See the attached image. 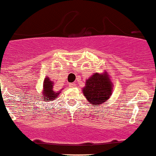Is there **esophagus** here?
Returning <instances> with one entry per match:
<instances>
[{
  "label": "esophagus",
  "mask_w": 156,
  "mask_h": 156,
  "mask_svg": "<svg viewBox=\"0 0 156 156\" xmlns=\"http://www.w3.org/2000/svg\"><path fill=\"white\" fill-rule=\"evenodd\" d=\"M69 86H70V88H73L76 86V85H75L74 83H70V84H69Z\"/></svg>",
  "instance_id": "obj_1"
}]
</instances>
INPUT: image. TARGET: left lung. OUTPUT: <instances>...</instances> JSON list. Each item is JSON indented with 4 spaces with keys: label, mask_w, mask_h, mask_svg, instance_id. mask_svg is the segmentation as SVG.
Wrapping results in <instances>:
<instances>
[{
    "label": "left lung",
    "mask_w": 156,
    "mask_h": 156,
    "mask_svg": "<svg viewBox=\"0 0 156 156\" xmlns=\"http://www.w3.org/2000/svg\"><path fill=\"white\" fill-rule=\"evenodd\" d=\"M112 89L113 84L107 72L101 74L95 73L86 80L83 92L89 102L97 107L107 101L112 95Z\"/></svg>",
    "instance_id": "1"
}]
</instances>
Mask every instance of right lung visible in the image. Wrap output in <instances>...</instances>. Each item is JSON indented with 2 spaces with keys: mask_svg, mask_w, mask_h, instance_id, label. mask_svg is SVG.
I'll return each mask as SVG.
<instances>
[{
  "mask_svg": "<svg viewBox=\"0 0 156 156\" xmlns=\"http://www.w3.org/2000/svg\"><path fill=\"white\" fill-rule=\"evenodd\" d=\"M60 92H56L54 90V83L51 81L48 77L44 78V83H43V92L41 97L44 98V101H53L59 95ZM41 99V98H40Z\"/></svg>",
  "mask_w": 156,
  "mask_h": 156,
  "instance_id": "obj_1",
  "label": "right lung"
}]
</instances>
